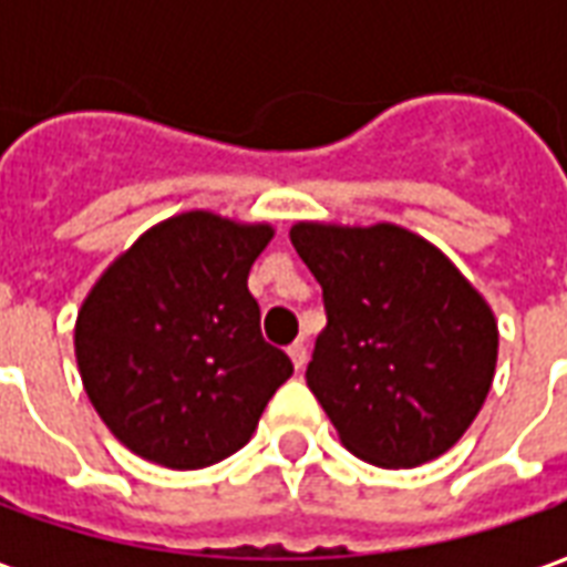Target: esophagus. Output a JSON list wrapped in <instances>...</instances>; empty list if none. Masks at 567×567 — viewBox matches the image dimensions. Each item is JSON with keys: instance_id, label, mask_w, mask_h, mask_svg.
<instances>
[{"instance_id": "obj_1", "label": "esophagus", "mask_w": 567, "mask_h": 567, "mask_svg": "<svg viewBox=\"0 0 567 567\" xmlns=\"http://www.w3.org/2000/svg\"><path fill=\"white\" fill-rule=\"evenodd\" d=\"M288 355H291V361H295V368H297V370L307 368L309 352H307V343H303V340H297V343L288 346Z\"/></svg>"}]
</instances>
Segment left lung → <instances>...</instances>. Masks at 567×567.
Segmentation results:
<instances>
[{"label": "left lung", "instance_id": "obj_1", "mask_svg": "<svg viewBox=\"0 0 567 567\" xmlns=\"http://www.w3.org/2000/svg\"><path fill=\"white\" fill-rule=\"evenodd\" d=\"M328 324L307 368L346 450L416 467L462 437L486 401L498 324L446 255L394 224H295Z\"/></svg>", "mask_w": 567, "mask_h": 567}]
</instances>
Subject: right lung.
Masks as SVG:
<instances>
[{"instance_id":"add662e5","label":"right lung","mask_w":567,"mask_h":567,"mask_svg":"<svg viewBox=\"0 0 567 567\" xmlns=\"http://www.w3.org/2000/svg\"><path fill=\"white\" fill-rule=\"evenodd\" d=\"M272 230L185 212L103 272L75 324L84 392L127 450L194 471L243 450L295 364L264 340L248 270Z\"/></svg>"}]
</instances>
